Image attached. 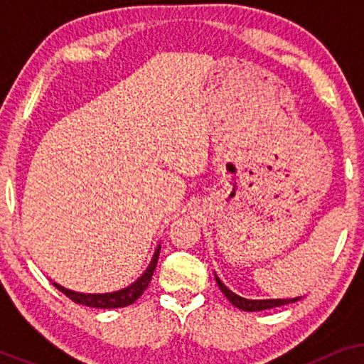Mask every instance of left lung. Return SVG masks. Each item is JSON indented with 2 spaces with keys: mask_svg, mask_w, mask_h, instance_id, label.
Segmentation results:
<instances>
[{
  "mask_svg": "<svg viewBox=\"0 0 364 364\" xmlns=\"http://www.w3.org/2000/svg\"><path fill=\"white\" fill-rule=\"evenodd\" d=\"M215 282H217L218 288L222 290L223 295L227 296V300L230 301L233 306H237L238 310H243V311L270 310V308H277V306L288 305V303H295L298 300H301V296H296V298H270V300H248V298H243L240 295H237V293H233L230 288H227L217 275H215Z\"/></svg>",
  "mask_w": 364,
  "mask_h": 364,
  "instance_id": "8db88e82",
  "label": "left lung"
}]
</instances>
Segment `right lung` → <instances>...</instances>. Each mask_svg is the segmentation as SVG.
<instances>
[{
	"mask_svg": "<svg viewBox=\"0 0 364 364\" xmlns=\"http://www.w3.org/2000/svg\"><path fill=\"white\" fill-rule=\"evenodd\" d=\"M159 253H161V245H157L156 252H154V255H152V260H151V263H149V267L146 268V272H144L136 282L131 283V285L126 288H121V290H117V291L81 293V291L69 290V288H64L63 285H59V283H56V282H53V285L56 287L59 291L64 293L68 298H71L74 303H79V305H84V306L102 308V310H109V308L129 306L142 295L149 283H151L154 270H156V267H157Z\"/></svg>",
	"mask_w": 364,
	"mask_h": 364,
	"instance_id": "right-lung-1",
	"label": "right lung"
}]
</instances>
